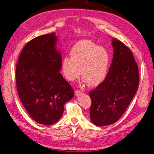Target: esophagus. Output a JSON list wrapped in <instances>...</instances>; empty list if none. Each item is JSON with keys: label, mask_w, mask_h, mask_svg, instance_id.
Returning a JSON list of instances; mask_svg holds the SVG:
<instances>
[{"label": "esophagus", "mask_w": 154, "mask_h": 154, "mask_svg": "<svg viewBox=\"0 0 154 154\" xmlns=\"http://www.w3.org/2000/svg\"><path fill=\"white\" fill-rule=\"evenodd\" d=\"M81 94H82V92L80 90H76L75 91V95H76V96H80Z\"/></svg>", "instance_id": "esophagus-1"}]
</instances>
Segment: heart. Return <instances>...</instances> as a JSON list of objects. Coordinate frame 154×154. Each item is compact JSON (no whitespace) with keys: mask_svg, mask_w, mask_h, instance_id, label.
Wrapping results in <instances>:
<instances>
[{"mask_svg":"<svg viewBox=\"0 0 154 154\" xmlns=\"http://www.w3.org/2000/svg\"><path fill=\"white\" fill-rule=\"evenodd\" d=\"M70 58H64L62 70L67 80L73 81L80 75L82 82L92 87L99 85L109 72L110 55L106 48L88 40H80L70 51Z\"/></svg>","mask_w":154,"mask_h":154,"instance_id":"heart-1","label":"heart"}]
</instances>
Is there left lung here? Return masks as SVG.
I'll return each instance as SVG.
<instances>
[{
  "instance_id": "1",
  "label": "left lung",
  "mask_w": 154,
  "mask_h": 154,
  "mask_svg": "<svg viewBox=\"0 0 154 154\" xmlns=\"http://www.w3.org/2000/svg\"><path fill=\"white\" fill-rule=\"evenodd\" d=\"M113 59L105 80L92 90L91 122L98 127L116 123L125 112L136 94L139 71L130 49L116 38L112 40Z\"/></svg>"
}]
</instances>
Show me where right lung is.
Listing matches in <instances>:
<instances>
[{"label": "right lung", "mask_w": 154, "mask_h": 154, "mask_svg": "<svg viewBox=\"0 0 154 154\" xmlns=\"http://www.w3.org/2000/svg\"><path fill=\"white\" fill-rule=\"evenodd\" d=\"M55 32L30 40L22 51L16 67L18 96L27 113L44 125L57 123L74 91L61 73V51Z\"/></svg>", "instance_id": "right-lung-1"}]
</instances>
